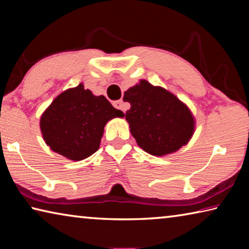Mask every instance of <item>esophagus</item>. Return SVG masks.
Here are the masks:
<instances>
[{
	"label": "esophagus",
	"instance_id": "34e87169",
	"mask_svg": "<svg viewBox=\"0 0 249 249\" xmlns=\"http://www.w3.org/2000/svg\"><path fill=\"white\" fill-rule=\"evenodd\" d=\"M113 105H114V107L119 108V109H124V102L123 100H117L113 102Z\"/></svg>",
	"mask_w": 249,
	"mask_h": 249
}]
</instances>
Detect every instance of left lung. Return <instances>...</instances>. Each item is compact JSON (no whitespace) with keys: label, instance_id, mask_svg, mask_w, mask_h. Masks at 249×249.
<instances>
[{"label":"left lung","instance_id":"obj_1","mask_svg":"<svg viewBox=\"0 0 249 249\" xmlns=\"http://www.w3.org/2000/svg\"><path fill=\"white\" fill-rule=\"evenodd\" d=\"M130 103L125 120L137 145L150 155L176 153L187 145L196 130V119L188 105L161 87L141 80L124 92Z\"/></svg>","mask_w":249,"mask_h":249}]
</instances>
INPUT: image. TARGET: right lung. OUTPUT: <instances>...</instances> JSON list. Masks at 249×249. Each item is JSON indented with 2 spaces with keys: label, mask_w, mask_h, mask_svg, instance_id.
Here are the masks:
<instances>
[{
  "label": "right lung",
  "mask_w": 249,
  "mask_h": 249,
  "mask_svg": "<svg viewBox=\"0 0 249 249\" xmlns=\"http://www.w3.org/2000/svg\"><path fill=\"white\" fill-rule=\"evenodd\" d=\"M123 115L104 95H94L80 83L53 101L41 114L39 126L50 149L80 161L100 148L107 122Z\"/></svg>",
  "instance_id": "1"
}]
</instances>
